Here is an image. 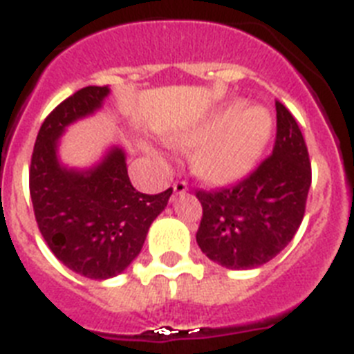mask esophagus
<instances>
[{"label": "esophagus", "mask_w": 354, "mask_h": 354, "mask_svg": "<svg viewBox=\"0 0 354 354\" xmlns=\"http://www.w3.org/2000/svg\"><path fill=\"white\" fill-rule=\"evenodd\" d=\"M187 192V184L184 180H177L174 184V196H180Z\"/></svg>", "instance_id": "esophagus-1"}]
</instances>
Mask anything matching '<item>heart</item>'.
I'll use <instances>...</instances> for the list:
<instances>
[{"label":"heart","instance_id":"heart-1","mask_svg":"<svg viewBox=\"0 0 354 354\" xmlns=\"http://www.w3.org/2000/svg\"><path fill=\"white\" fill-rule=\"evenodd\" d=\"M273 133V118L264 106L236 101L212 109L198 124L170 136L175 147H195L193 170L212 184L241 180L257 167Z\"/></svg>","mask_w":354,"mask_h":354}]
</instances>
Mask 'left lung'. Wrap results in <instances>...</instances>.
<instances>
[{"instance_id": "8db88e82", "label": "left lung", "mask_w": 354, "mask_h": 354, "mask_svg": "<svg viewBox=\"0 0 354 354\" xmlns=\"http://www.w3.org/2000/svg\"><path fill=\"white\" fill-rule=\"evenodd\" d=\"M312 168L305 140L289 109L277 101L273 154L245 180L198 192L204 214L196 243L227 270H255L282 252L305 214Z\"/></svg>"}]
</instances>
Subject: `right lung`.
Here are the masks:
<instances>
[{
	"mask_svg": "<svg viewBox=\"0 0 354 354\" xmlns=\"http://www.w3.org/2000/svg\"><path fill=\"white\" fill-rule=\"evenodd\" d=\"M108 95L109 86H86L56 106L37 134L30 167L40 234L62 264L92 280H108L129 268L171 195V187L159 195L136 192L127 175L126 150L118 145L88 168L62 162V134L99 111Z\"/></svg>",
	"mask_w": 354,
	"mask_h": 354,
	"instance_id": "obj_1",
	"label": "right lung"
}]
</instances>
